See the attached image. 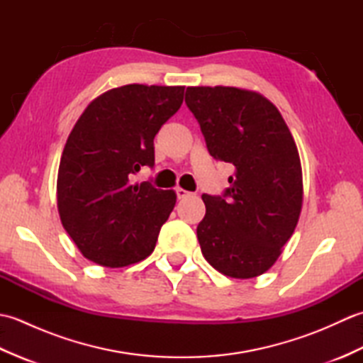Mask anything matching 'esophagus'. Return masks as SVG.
<instances>
[{"label": "esophagus", "mask_w": 363, "mask_h": 363, "mask_svg": "<svg viewBox=\"0 0 363 363\" xmlns=\"http://www.w3.org/2000/svg\"><path fill=\"white\" fill-rule=\"evenodd\" d=\"M176 195H177V198H186V196H189L190 195V191H187L186 189H182V187H177L176 189Z\"/></svg>", "instance_id": "34e87169"}]
</instances>
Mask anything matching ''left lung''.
<instances>
[{
	"mask_svg": "<svg viewBox=\"0 0 363 363\" xmlns=\"http://www.w3.org/2000/svg\"><path fill=\"white\" fill-rule=\"evenodd\" d=\"M186 104L211 156L235 168L225 194L203 195L206 215L196 228L203 256L225 276L256 277L273 267L298 225L296 143L277 107L257 91L187 87Z\"/></svg>",
	"mask_w": 363,
	"mask_h": 363,
	"instance_id": "obj_1",
	"label": "left lung"
}]
</instances>
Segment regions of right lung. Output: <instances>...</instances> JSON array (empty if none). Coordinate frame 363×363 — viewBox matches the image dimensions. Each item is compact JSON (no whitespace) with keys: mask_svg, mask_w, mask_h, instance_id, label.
I'll return each mask as SVG.
<instances>
[{"mask_svg":"<svg viewBox=\"0 0 363 363\" xmlns=\"http://www.w3.org/2000/svg\"><path fill=\"white\" fill-rule=\"evenodd\" d=\"M182 99V86L129 84L95 98L76 121L60 157L57 209L86 259L118 268L154 251L176 194L133 176L154 165V137Z\"/></svg>","mask_w":363,"mask_h":363,"instance_id":"add662e5","label":"right lung"}]
</instances>
